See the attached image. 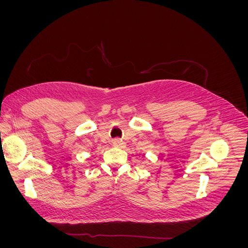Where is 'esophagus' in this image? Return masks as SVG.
Instances as JSON below:
<instances>
[{
	"label": "esophagus",
	"mask_w": 248,
	"mask_h": 248,
	"mask_svg": "<svg viewBox=\"0 0 248 248\" xmlns=\"http://www.w3.org/2000/svg\"><path fill=\"white\" fill-rule=\"evenodd\" d=\"M112 145H114L115 147H123L124 146V142L121 140H114V141H112Z\"/></svg>",
	"instance_id": "obj_1"
}]
</instances>
